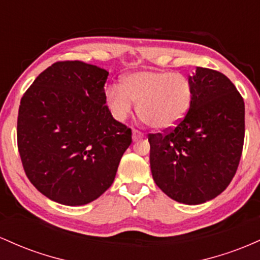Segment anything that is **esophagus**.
Segmentation results:
<instances>
[{
	"mask_svg": "<svg viewBox=\"0 0 260 260\" xmlns=\"http://www.w3.org/2000/svg\"><path fill=\"white\" fill-rule=\"evenodd\" d=\"M145 135L139 130H133V140L134 141H139V140L144 139Z\"/></svg>",
	"mask_w": 260,
	"mask_h": 260,
	"instance_id": "esophagus-1",
	"label": "esophagus"
}]
</instances>
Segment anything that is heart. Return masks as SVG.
I'll return each mask as SVG.
<instances>
[{"mask_svg": "<svg viewBox=\"0 0 260 260\" xmlns=\"http://www.w3.org/2000/svg\"><path fill=\"white\" fill-rule=\"evenodd\" d=\"M106 99L116 120L124 121L135 103L138 115L148 126L167 131L184 119L193 99V89L183 75L136 71L124 76L120 86H108Z\"/></svg>", "mask_w": 260, "mask_h": 260, "instance_id": "1", "label": "heart"}]
</instances>
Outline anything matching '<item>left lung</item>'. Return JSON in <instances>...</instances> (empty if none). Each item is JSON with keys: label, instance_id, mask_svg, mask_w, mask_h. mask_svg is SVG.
I'll list each match as a JSON object with an SVG mask.
<instances>
[{"label": "left lung", "instance_id": "obj_1", "mask_svg": "<svg viewBox=\"0 0 260 260\" xmlns=\"http://www.w3.org/2000/svg\"><path fill=\"white\" fill-rule=\"evenodd\" d=\"M193 99L182 121L167 134H150L154 183L188 205L220 195L237 171L244 141V102L231 81L197 67L189 76Z\"/></svg>", "mask_w": 260, "mask_h": 260}]
</instances>
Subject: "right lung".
<instances>
[{
	"instance_id": "1",
	"label": "right lung",
	"mask_w": 260,
	"mask_h": 260,
	"mask_svg": "<svg viewBox=\"0 0 260 260\" xmlns=\"http://www.w3.org/2000/svg\"><path fill=\"white\" fill-rule=\"evenodd\" d=\"M108 75L82 61H59L20 99L23 168L40 193L62 205H86L101 197L131 144V130L106 106Z\"/></svg>"
}]
</instances>
